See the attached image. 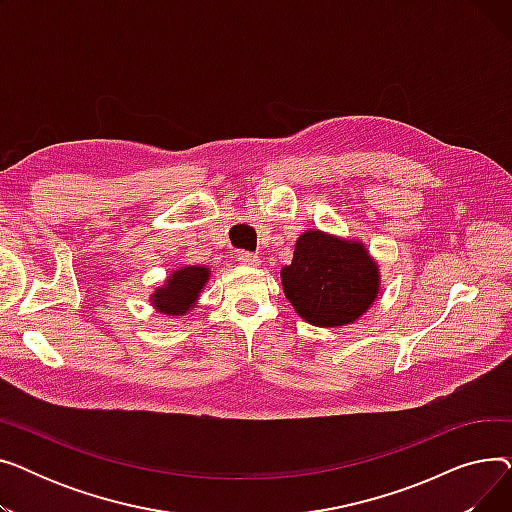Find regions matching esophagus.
Listing matches in <instances>:
<instances>
[{
    "mask_svg": "<svg viewBox=\"0 0 512 512\" xmlns=\"http://www.w3.org/2000/svg\"><path fill=\"white\" fill-rule=\"evenodd\" d=\"M236 261H238L240 265H249V267L259 265V257H257L255 253H249V251H238Z\"/></svg>",
    "mask_w": 512,
    "mask_h": 512,
    "instance_id": "1",
    "label": "esophagus"
}]
</instances>
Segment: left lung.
I'll return each instance as SVG.
<instances>
[{"label":"left lung","mask_w":512,"mask_h":512,"mask_svg":"<svg viewBox=\"0 0 512 512\" xmlns=\"http://www.w3.org/2000/svg\"><path fill=\"white\" fill-rule=\"evenodd\" d=\"M286 299L311 326L351 324L378 299L380 272L361 242L307 230L282 267Z\"/></svg>","instance_id":"obj_1"}]
</instances>
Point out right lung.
Segmentation results:
<instances>
[{
	"mask_svg": "<svg viewBox=\"0 0 512 512\" xmlns=\"http://www.w3.org/2000/svg\"><path fill=\"white\" fill-rule=\"evenodd\" d=\"M209 280V267L191 265L172 272L168 282L151 294V303L159 313L182 315L191 309L201 288Z\"/></svg>",
	"mask_w": 512,
	"mask_h": 512,
	"instance_id": "right-lung-1",
	"label": "right lung"
}]
</instances>
